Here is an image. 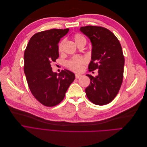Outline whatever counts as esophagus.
Segmentation results:
<instances>
[{
	"label": "esophagus",
	"mask_w": 147,
	"mask_h": 147,
	"mask_svg": "<svg viewBox=\"0 0 147 147\" xmlns=\"http://www.w3.org/2000/svg\"><path fill=\"white\" fill-rule=\"evenodd\" d=\"M82 76L81 74H75V78H78Z\"/></svg>",
	"instance_id": "34e87169"
}]
</instances>
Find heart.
Returning <instances> with one entry per match:
<instances>
[{"mask_svg": "<svg viewBox=\"0 0 147 147\" xmlns=\"http://www.w3.org/2000/svg\"><path fill=\"white\" fill-rule=\"evenodd\" d=\"M74 39L75 42L78 45L79 43H80L82 42H86V38L83 35L80 33H76L74 35ZM64 41L61 40L58 44V51L59 53L63 51V48L64 45ZM86 63V59L80 56H74L72 58H71L70 60L66 62V66L67 67L74 71H80L82 69V65Z\"/></svg>", "mask_w": 147, "mask_h": 147, "instance_id": "b5f03b06", "label": "heart"}]
</instances>
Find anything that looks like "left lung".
<instances>
[{
	"instance_id": "left-lung-1",
	"label": "left lung",
	"mask_w": 147,
	"mask_h": 147,
	"mask_svg": "<svg viewBox=\"0 0 147 147\" xmlns=\"http://www.w3.org/2000/svg\"><path fill=\"white\" fill-rule=\"evenodd\" d=\"M80 30L92 43L89 71L99 69L96 77L86 75L91 83L85 89L86 94L93 104L106 105L116 97L123 82L124 57L121 44L117 37L105 28L87 26Z\"/></svg>"
}]
</instances>
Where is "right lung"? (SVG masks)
Instances as JSON below:
<instances>
[{
    "label": "right lung",
    "instance_id": "add662e5",
    "mask_svg": "<svg viewBox=\"0 0 147 147\" xmlns=\"http://www.w3.org/2000/svg\"><path fill=\"white\" fill-rule=\"evenodd\" d=\"M69 29H53L35 34L24 51V71L29 88L40 103L53 107L63 100L75 74L64 69L53 72L51 63L59 57L58 43Z\"/></svg>",
    "mask_w": 147,
    "mask_h": 147
}]
</instances>
